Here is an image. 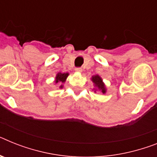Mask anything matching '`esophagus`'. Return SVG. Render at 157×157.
Masks as SVG:
<instances>
[{
	"label": "esophagus",
	"instance_id": "34e87169",
	"mask_svg": "<svg viewBox=\"0 0 157 157\" xmlns=\"http://www.w3.org/2000/svg\"><path fill=\"white\" fill-rule=\"evenodd\" d=\"M75 71L77 72H82V68H80V67H78V68H75Z\"/></svg>",
	"mask_w": 157,
	"mask_h": 157
}]
</instances>
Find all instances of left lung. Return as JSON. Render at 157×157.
<instances>
[{
  "label": "left lung",
  "instance_id": "8db88e82",
  "mask_svg": "<svg viewBox=\"0 0 157 157\" xmlns=\"http://www.w3.org/2000/svg\"><path fill=\"white\" fill-rule=\"evenodd\" d=\"M92 81H93L94 83V85L98 88L99 90H101V92L103 93H105L106 90H105V85H104V83L102 82V80L99 76H93V78H92ZM96 92V91H95Z\"/></svg>",
  "mask_w": 157,
  "mask_h": 157
}]
</instances>
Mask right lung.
<instances>
[{"label": "right lung", "instance_id": "1", "mask_svg": "<svg viewBox=\"0 0 157 157\" xmlns=\"http://www.w3.org/2000/svg\"><path fill=\"white\" fill-rule=\"evenodd\" d=\"M68 73H58V74L56 75V83H58V82H61V83H64L66 80V78L68 77ZM60 88H62V85L60 86Z\"/></svg>", "mask_w": 157, "mask_h": 157}]
</instances>
